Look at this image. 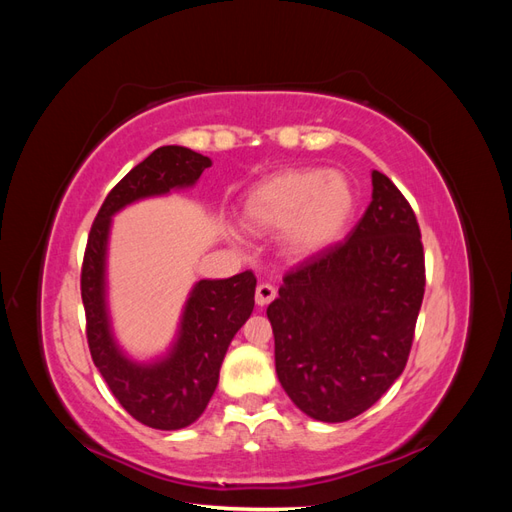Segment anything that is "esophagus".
I'll return each mask as SVG.
<instances>
[{
	"mask_svg": "<svg viewBox=\"0 0 512 512\" xmlns=\"http://www.w3.org/2000/svg\"><path fill=\"white\" fill-rule=\"evenodd\" d=\"M273 299H275V288H273L271 284L262 282V284L256 286V305L265 307V305H269Z\"/></svg>",
	"mask_w": 512,
	"mask_h": 512,
	"instance_id": "esophagus-1",
	"label": "esophagus"
}]
</instances>
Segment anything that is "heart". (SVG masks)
Wrapping results in <instances>:
<instances>
[{
  "instance_id": "heart-1",
  "label": "heart",
  "mask_w": 512,
  "mask_h": 512,
  "mask_svg": "<svg viewBox=\"0 0 512 512\" xmlns=\"http://www.w3.org/2000/svg\"><path fill=\"white\" fill-rule=\"evenodd\" d=\"M356 211L348 175L327 168H290L256 183L243 198V224L254 232L280 230L288 258L305 260L327 252Z\"/></svg>"
}]
</instances>
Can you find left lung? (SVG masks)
I'll return each mask as SVG.
<instances>
[{"instance_id":"1","label":"left lung","mask_w":512,"mask_h":512,"mask_svg":"<svg viewBox=\"0 0 512 512\" xmlns=\"http://www.w3.org/2000/svg\"><path fill=\"white\" fill-rule=\"evenodd\" d=\"M371 185L350 235L288 271L267 307L277 378L322 423L350 421L391 389L425 294L416 215L389 177L371 170Z\"/></svg>"}]
</instances>
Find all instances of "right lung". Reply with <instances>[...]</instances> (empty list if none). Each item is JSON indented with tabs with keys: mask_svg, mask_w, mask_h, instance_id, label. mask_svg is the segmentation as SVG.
I'll list each match as a JSON object with an SVG mask.
<instances>
[{
	"mask_svg": "<svg viewBox=\"0 0 512 512\" xmlns=\"http://www.w3.org/2000/svg\"><path fill=\"white\" fill-rule=\"evenodd\" d=\"M211 166L200 153L166 145L134 166L108 192L91 226L81 271V297L87 318V342L108 389L138 423L175 431L205 412L232 337L254 309L252 271L228 280H200L185 301L179 331L164 356L141 363L119 348L106 307V250L113 215L136 200L192 188Z\"/></svg>",
	"mask_w": 512,
	"mask_h": 512,
	"instance_id": "obj_1",
	"label": "right lung"
}]
</instances>
